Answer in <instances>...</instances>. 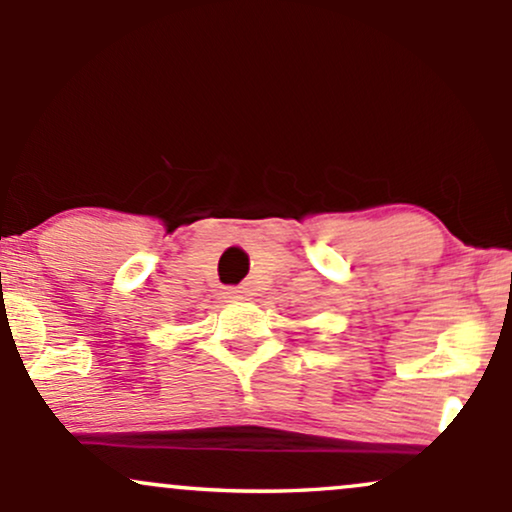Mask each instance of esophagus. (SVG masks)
Returning <instances> with one entry per match:
<instances>
[{"label":"esophagus","instance_id":"34e87169","mask_svg":"<svg viewBox=\"0 0 512 512\" xmlns=\"http://www.w3.org/2000/svg\"><path fill=\"white\" fill-rule=\"evenodd\" d=\"M250 291L245 289V286H240V289H228L226 291V298H233V301H238V298H248Z\"/></svg>","mask_w":512,"mask_h":512}]
</instances>
